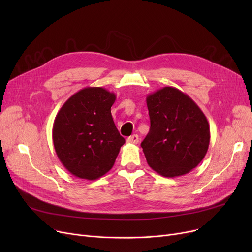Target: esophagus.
Listing matches in <instances>:
<instances>
[{
    "label": "esophagus",
    "instance_id": "obj_1",
    "mask_svg": "<svg viewBox=\"0 0 252 252\" xmlns=\"http://www.w3.org/2000/svg\"><path fill=\"white\" fill-rule=\"evenodd\" d=\"M126 142L129 144H138L139 142V136L138 135H133L126 139Z\"/></svg>",
    "mask_w": 252,
    "mask_h": 252
}]
</instances>
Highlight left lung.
<instances>
[{"mask_svg":"<svg viewBox=\"0 0 252 252\" xmlns=\"http://www.w3.org/2000/svg\"><path fill=\"white\" fill-rule=\"evenodd\" d=\"M146 102L150 130L141 146L149 166L166 178L190 173L209 146L206 116L187 94L174 87L157 90Z\"/></svg>","mask_w":252,"mask_h":252,"instance_id":"1","label":"left lung"}]
</instances>
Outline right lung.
Listing matches in <instances>:
<instances>
[{"mask_svg":"<svg viewBox=\"0 0 252 252\" xmlns=\"http://www.w3.org/2000/svg\"><path fill=\"white\" fill-rule=\"evenodd\" d=\"M114 93L88 87L75 93L57 113L53 143L61 163L73 176L97 180L112 168L126 140L111 115Z\"/></svg>","mask_w":252,"mask_h":252,"instance_id":"add662e5","label":"right lung"}]
</instances>
